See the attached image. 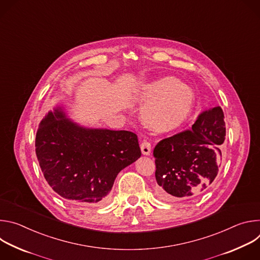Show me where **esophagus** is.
I'll return each instance as SVG.
<instances>
[{
	"label": "esophagus",
	"instance_id": "obj_1",
	"mask_svg": "<svg viewBox=\"0 0 260 260\" xmlns=\"http://www.w3.org/2000/svg\"><path fill=\"white\" fill-rule=\"evenodd\" d=\"M141 151L144 155H150V153H151V144L148 141H144L141 144Z\"/></svg>",
	"mask_w": 260,
	"mask_h": 260
}]
</instances>
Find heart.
<instances>
[{
  "mask_svg": "<svg viewBox=\"0 0 260 260\" xmlns=\"http://www.w3.org/2000/svg\"><path fill=\"white\" fill-rule=\"evenodd\" d=\"M143 120L157 131H172L187 119L196 103L193 89L174 76L145 82L139 86Z\"/></svg>",
  "mask_w": 260,
  "mask_h": 260,
  "instance_id": "heart-1",
  "label": "heart"
}]
</instances>
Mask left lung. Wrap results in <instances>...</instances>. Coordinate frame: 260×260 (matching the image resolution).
<instances>
[{"label":"left lung","instance_id":"8db88e82","mask_svg":"<svg viewBox=\"0 0 260 260\" xmlns=\"http://www.w3.org/2000/svg\"><path fill=\"white\" fill-rule=\"evenodd\" d=\"M222 109L209 108L190 129L161 140L154 148L157 194L165 201L194 199L218 174L225 139Z\"/></svg>","mask_w":260,"mask_h":260}]
</instances>
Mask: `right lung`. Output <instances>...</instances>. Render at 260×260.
<instances>
[{"instance_id":"obj_1","label":"right lung","mask_w":260,"mask_h":260,"mask_svg":"<svg viewBox=\"0 0 260 260\" xmlns=\"http://www.w3.org/2000/svg\"><path fill=\"white\" fill-rule=\"evenodd\" d=\"M36 154L50 187L76 204H102L121 170L141 156L128 131L90 128L68 118L56 105L36 135Z\"/></svg>"}]
</instances>
